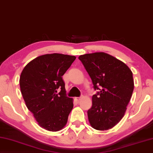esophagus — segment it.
Segmentation results:
<instances>
[{
  "mask_svg": "<svg viewBox=\"0 0 153 153\" xmlns=\"http://www.w3.org/2000/svg\"><path fill=\"white\" fill-rule=\"evenodd\" d=\"M82 98H83V96H81L79 97H75V100H76L77 101H79V100H82Z\"/></svg>",
  "mask_w": 153,
  "mask_h": 153,
  "instance_id": "obj_1",
  "label": "esophagus"
}]
</instances>
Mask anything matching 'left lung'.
Segmentation results:
<instances>
[{"label": "left lung", "mask_w": 153, "mask_h": 153, "mask_svg": "<svg viewBox=\"0 0 153 153\" xmlns=\"http://www.w3.org/2000/svg\"><path fill=\"white\" fill-rule=\"evenodd\" d=\"M90 76L94 88L99 91L92 97V107L88 111L91 126L106 131L121 120L132 96L133 73L127 65L105 52L79 56Z\"/></svg>", "instance_id": "8db88e82"}]
</instances>
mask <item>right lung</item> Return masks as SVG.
Returning <instances> with one entry per match:
<instances>
[{
    "label": "right lung",
    "instance_id": "obj_1",
    "mask_svg": "<svg viewBox=\"0 0 153 153\" xmlns=\"http://www.w3.org/2000/svg\"><path fill=\"white\" fill-rule=\"evenodd\" d=\"M76 58L57 53L42 55L30 62L20 74V91L27 108L47 131L62 130L73 109L74 100L66 96L62 76ZM58 88L61 91L57 94Z\"/></svg>",
    "mask_w": 153,
    "mask_h": 153
}]
</instances>
